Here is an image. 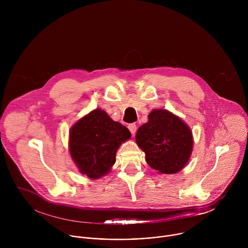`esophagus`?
I'll list each match as a JSON object with an SVG mask.
<instances>
[{"mask_svg": "<svg viewBox=\"0 0 248 248\" xmlns=\"http://www.w3.org/2000/svg\"><path fill=\"white\" fill-rule=\"evenodd\" d=\"M128 129H129V131H130V133L132 134V135H134L135 134V132H136V129H137V126H136V124H128Z\"/></svg>", "mask_w": 248, "mask_h": 248, "instance_id": "obj_1", "label": "esophagus"}]
</instances>
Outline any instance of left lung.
<instances>
[{
	"mask_svg": "<svg viewBox=\"0 0 248 248\" xmlns=\"http://www.w3.org/2000/svg\"><path fill=\"white\" fill-rule=\"evenodd\" d=\"M135 140L147 164L166 174L179 172L187 165L194 143L188 124L166 109L149 113L148 122L137 129Z\"/></svg>",
	"mask_w": 248,
	"mask_h": 248,
	"instance_id": "1",
	"label": "left lung"
}]
</instances>
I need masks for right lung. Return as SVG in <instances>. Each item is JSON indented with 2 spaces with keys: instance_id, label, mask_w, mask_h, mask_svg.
<instances>
[{
  "instance_id": "1",
  "label": "right lung",
  "mask_w": 248,
  "mask_h": 248,
  "mask_svg": "<svg viewBox=\"0 0 248 248\" xmlns=\"http://www.w3.org/2000/svg\"><path fill=\"white\" fill-rule=\"evenodd\" d=\"M129 138L124 125L113 121L104 110L95 109L70 127L68 150L78 171L90 180H98L110 172L119 147Z\"/></svg>"
}]
</instances>
